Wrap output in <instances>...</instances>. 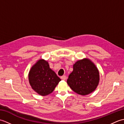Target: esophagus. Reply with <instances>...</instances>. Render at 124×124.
Instances as JSON below:
<instances>
[{"mask_svg":"<svg viewBox=\"0 0 124 124\" xmlns=\"http://www.w3.org/2000/svg\"><path fill=\"white\" fill-rule=\"evenodd\" d=\"M61 79L63 80H66L67 77L65 76H62L61 77Z\"/></svg>","mask_w":124,"mask_h":124,"instance_id":"1","label":"esophagus"}]
</instances>
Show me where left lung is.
Masks as SVG:
<instances>
[{
	"instance_id": "8db88e82",
	"label": "left lung",
	"mask_w": 124,
	"mask_h": 124,
	"mask_svg": "<svg viewBox=\"0 0 124 124\" xmlns=\"http://www.w3.org/2000/svg\"><path fill=\"white\" fill-rule=\"evenodd\" d=\"M99 80V72L95 65L90 60L84 59L73 64L67 84L76 93L86 95L95 90Z\"/></svg>"
}]
</instances>
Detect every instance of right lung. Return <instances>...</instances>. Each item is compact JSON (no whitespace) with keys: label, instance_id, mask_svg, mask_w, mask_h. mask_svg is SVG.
<instances>
[{"label":"right lung","instance_id":"add662e5","mask_svg":"<svg viewBox=\"0 0 124 124\" xmlns=\"http://www.w3.org/2000/svg\"><path fill=\"white\" fill-rule=\"evenodd\" d=\"M29 81L31 87L38 94L46 96L52 93L61 79L50 69L48 63L39 60L29 72Z\"/></svg>","mask_w":124,"mask_h":124}]
</instances>
